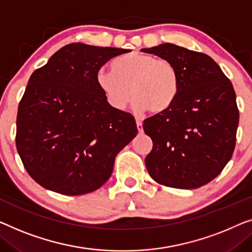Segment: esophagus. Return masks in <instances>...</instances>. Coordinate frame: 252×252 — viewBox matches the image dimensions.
I'll return each mask as SVG.
<instances>
[{
	"label": "esophagus",
	"instance_id": "esophagus-1",
	"mask_svg": "<svg viewBox=\"0 0 252 252\" xmlns=\"http://www.w3.org/2000/svg\"><path fill=\"white\" fill-rule=\"evenodd\" d=\"M136 125H137V129H138L139 132H142V131H144V129H142V122L140 121V120H137Z\"/></svg>",
	"mask_w": 252,
	"mask_h": 252
}]
</instances>
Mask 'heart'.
<instances>
[{"instance_id": "obj_1", "label": "heart", "mask_w": 252, "mask_h": 252, "mask_svg": "<svg viewBox=\"0 0 252 252\" xmlns=\"http://www.w3.org/2000/svg\"><path fill=\"white\" fill-rule=\"evenodd\" d=\"M113 70L100 69L96 81L115 110H125L131 96L137 112L163 113L178 96L180 78L173 63L155 55L133 52L113 62Z\"/></svg>"}]
</instances>
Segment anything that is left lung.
Wrapping results in <instances>:
<instances>
[{
    "mask_svg": "<svg viewBox=\"0 0 252 252\" xmlns=\"http://www.w3.org/2000/svg\"><path fill=\"white\" fill-rule=\"evenodd\" d=\"M173 63L180 88L172 106L144 121L153 149L145 158L157 183L178 189L207 185L233 155L239 110L232 82L204 53L165 43L142 48Z\"/></svg>",
    "mask_w": 252,
    "mask_h": 252,
    "instance_id": "8db88e82",
    "label": "left lung"
}]
</instances>
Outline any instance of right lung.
I'll list each match as a JSON object with an SVG mask.
<instances>
[{"label":"right lung","mask_w":252,"mask_h":252,"mask_svg":"<svg viewBox=\"0 0 252 252\" xmlns=\"http://www.w3.org/2000/svg\"><path fill=\"white\" fill-rule=\"evenodd\" d=\"M127 52L72 43L30 76L16 145L26 171L45 189L66 196L97 190L137 136L133 116L112 107L96 81L105 63Z\"/></svg>","instance_id":"1"}]
</instances>
